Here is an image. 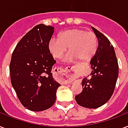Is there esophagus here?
Returning a JSON list of instances; mask_svg holds the SVG:
<instances>
[{"label": "esophagus", "mask_w": 128, "mask_h": 128, "mask_svg": "<svg viewBox=\"0 0 128 128\" xmlns=\"http://www.w3.org/2000/svg\"><path fill=\"white\" fill-rule=\"evenodd\" d=\"M61 72H62L61 71H59V73H61ZM72 80H73V78H72V77H68V78H67V79H65V80L63 81V82L65 83V84H68V83H70Z\"/></svg>", "instance_id": "esophagus-1"}]
</instances>
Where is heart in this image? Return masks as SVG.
I'll return each instance as SVG.
<instances>
[{"mask_svg":"<svg viewBox=\"0 0 128 128\" xmlns=\"http://www.w3.org/2000/svg\"><path fill=\"white\" fill-rule=\"evenodd\" d=\"M49 50L56 59H61L68 48L71 58L86 61L92 58L97 51L98 39L92 31L73 28L60 33L58 39L52 38L49 42Z\"/></svg>","mask_w":128,"mask_h":128,"instance_id":"b5f03b06","label":"heart"}]
</instances>
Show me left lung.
<instances>
[{"label":"left lung","mask_w":128,"mask_h":128,"mask_svg":"<svg viewBox=\"0 0 128 128\" xmlns=\"http://www.w3.org/2000/svg\"><path fill=\"white\" fill-rule=\"evenodd\" d=\"M98 38L96 54L90 61L92 72L82 81L84 90L75 96L78 104L88 108H98L108 101L114 92L119 66L112 44L96 28L92 27Z\"/></svg>","instance_id":"obj_1"}]
</instances>
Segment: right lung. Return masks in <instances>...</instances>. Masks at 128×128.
<instances>
[{"mask_svg":"<svg viewBox=\"0 0 128 128\" xmlns=\"http://www.w3.org/2000/svg\"><path fill=\"white\" fill-rule=\"evenodd\" d=\"M53 32V26L37 24L20 39L12 54V86L22 105L33 112L50 108L60 86L51 73L56 63L48 47Z\"/></svg>","mask_w":128,"mask_h":128,"instance_id":"right-lung-1","label":"right lung"}]
</instances>
